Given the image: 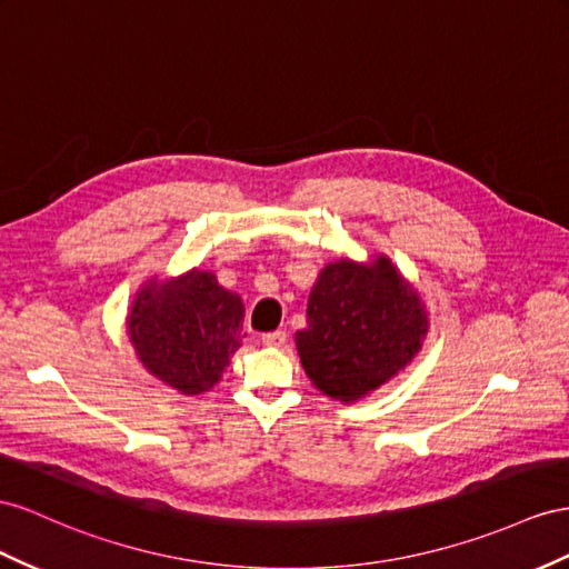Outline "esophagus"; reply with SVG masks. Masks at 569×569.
Instances as JSON below:
<instances>
[{"mask_svg":"<svg viewBox=\"0 0 569 569\" xmlns=\"http://www.w3.org/2000/svg\"><path fill=\"white\" fill-rule=\"evenodd\" d=\"M260 340H263V345H266V347H282V345L287 342V332H284V330L266 332L263 337H260Z\"/></svg>","mask_w":569,"mask_h":569,"instance_id":"obj_1","label":"esophagus"}]
</instances>
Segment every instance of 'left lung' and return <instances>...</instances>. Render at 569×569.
<instances>
[{"mask_svg": "<svg viewBox=\"0 0 569 569\" xmlns=\"http://www.w3.org/2000/svg\"><path fill=\"white\" fill-rule=\"evenodd\" d=\"M295 335L306 376L340 402H359L419 355L428 335L426 303L386 253L337 258L320 270Z\"/></svg>", "mask_w": 569, "mask_h": 569, "instance_id": "1", "label": "left lung"}]
</instances>
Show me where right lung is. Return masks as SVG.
<instances>
[{"label": "right lung", "mask_w": 569, "mask_h": 569, "mask_svg": "<svg viewBox=\"0 0 569 569\" xmlns=\"http://www.w3.org/2000/svg\"><path fill=\"white\" fill-rule=\"evenodd\" d=\"M243 301L214 272L191 268L177 278L152 274L127 313V335L150 376L196 397L220 382L241 347Z\"/></svg>", "instance_id": "obj_1"}]
</instances>
